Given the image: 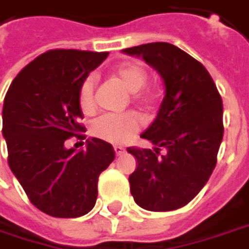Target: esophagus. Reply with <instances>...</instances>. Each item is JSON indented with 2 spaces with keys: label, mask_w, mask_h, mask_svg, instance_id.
I'll return each instance as SVG.
<instances>
[{
  "label": "esophagus",
  "mask_w": 249,
  "mask_h": 249,
  "mask_svg": "<svg viewBox=\"0 0 249 249\" xmlns=\"http://www.w3.org/2000/svg\"><path fill=\"white\" fill-rule=\"evenodd\" d=\"M114 152H116V155H117V156H121V155L125 152V148L120 147V145H116V147H114Z\"/></svg>",
  "instance_id": "esophagus-1"
}]
</instances>
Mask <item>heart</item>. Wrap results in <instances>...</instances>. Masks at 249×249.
I'll return each mask as SVG.
<instances>
[{
  "instance_id": "obj_1",
  "label": "heart",
  "mask_w": 249,
  "mask_h": 249,
  "mask_svg": "<svg viewBox=\"0 0 249 249\" xmlns=\"http://www.w3.org/2000/svg\"><path fill=\"white\" fill-rule=\"evenodd\" d=\"M113 78L130 93L132 102L140 107H148L155 100V93L151 90H144L147 83V71L139 64H121L113 71ZM94 78L88 76L79 89V107L83 113L90 114L95 109ZM142 128V121L135 113L124 114H104L95 120L91 125V132L95 137L110 144H124L129 142Z\"/></svg>"
}]
</instances>
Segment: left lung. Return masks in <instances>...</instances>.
<instances>
[{
  "label": "left lung",
  "mask_w": 249,
  "mask_h": 249,
  "mask_svg": "<svg viewBox=\"0 0 249 249\" xmlns=\"http://www.w3.org/2000/svg\"><path fill=\"white\" fill-rule=\"evenodd\" d=\"M145 60L164 83L156 117L140 136L152 149L128 148L137 160L129 175L135 202L149 212L185 206L213 173L224 135L222 100L208 70L170 43H148L123 50ZM166 155H159L160 149Z\"/></svg>",
  "instance_id": "1"
}]
</instances>
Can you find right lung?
Returning a JSON list of instances; mask_svg holds the SVG:
<instances>
[{"instance_id":"right-lung-1","label":"right lung","mask_w":249,"mask_h":249,"mask_svg":"<svg viewBox=\"0 0 249 249\" xmlns=\"http://www.w3.org/2000/svg\"><path fill=\"white\" fill-rule=\"evenodd\" d=\"M107 56L51 50L24 67L5 95L2 135L10 170L29 201L52 217L74 218L93 209L98 177L114 159L112 144L97 137L79 151L66 147L69 137L85 130L81 85Z\"/></svg>"}]
</instances>
